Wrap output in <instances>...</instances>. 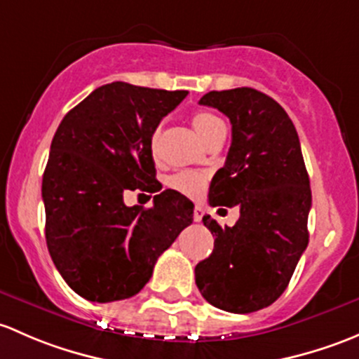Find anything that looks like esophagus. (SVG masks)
<instances>
[{"instance_id":"1","label":"esophagus","mask_w":359,"mask_h":359,"mask_svg":"<svg viewBox=\"0 0 359 359\" xmlns=\"http://www.w3.org/2000/svg\"><path fill=\"white\" fill-rule=\"evenodd\" d=\"M202 216H204V209H202L201 205H195V209H194V221H195V223L202 221Z\"/></svg>"}]
</instances>
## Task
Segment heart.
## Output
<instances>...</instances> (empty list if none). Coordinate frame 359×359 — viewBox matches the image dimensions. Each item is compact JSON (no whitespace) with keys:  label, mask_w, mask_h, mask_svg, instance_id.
<instances>
[{"label":"heart","mask_w":359,"mask_h":359,"mask_svg":"<svg viewBox=\"0 0 359 359\" xmlns=\"http://www.w3.org/2000/svg\"><path fill=\"white\" fill-rule=\"evenodd\" d=\"M191 126H194L197 135L201 136L205 143L209 142L212 136H216L217 133L226 129L219 117L214 116V114L210 112H205V110L194 114V117H191ZM158 138H161V128H155L152 136H150V149H152L154 154L155 150H157ZM168 183L172 190L180 191V194L188 195V197H197V195H201L202 188H204L205 184V175L197 171H180L176 172V175H172L171 178L168 180Z\"/></svg>","instance_id":"obj_1"}]
</instances>
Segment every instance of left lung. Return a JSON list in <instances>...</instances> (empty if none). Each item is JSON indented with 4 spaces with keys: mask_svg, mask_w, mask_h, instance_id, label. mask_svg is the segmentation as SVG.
Returning <instances> with one entry per match:
<instances>
[{
    "mask_svg": "<svg viewBox=\"0 0 359 359\" xmlns=\"http://www.w3.org/2000/svg\"><path fill=\"white\" fill-rule=\"evenodd\" d=\"M198 103L231 123V147L210 181L209 204L238 205L240 217L224 228L202 217L214 250L195 266V283L223 311H259L283 294L308 247L311 188L301 143L282 105L254 88L209 91Z\"/></svg>",
    "mask_w": 359,
    "mask_h": 359,
    "instance_id": "8db88e82",
    "label": "left lung"
}]
</instances>
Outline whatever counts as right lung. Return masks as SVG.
<instances>
[{
	"instance_id": "1",
	"label": "right lung",
	"mask_w": 359,
	"mask_h": 359,
	"mask_svg": "<svg viewBox=\"0 0 359 359\" xmlns=\"http://www.w3.org/2000/svg\"><path fill=\"white\" fill-rule=\"evenodd\" d=\"M188 91L116 81L100 86L62 119L43 175L46 245L62 278L81 297H133L155 261L194 221V204L175 190L154 205L128 207L124 191H158L150 136Z\"/></svg>"
}]
</instances>
